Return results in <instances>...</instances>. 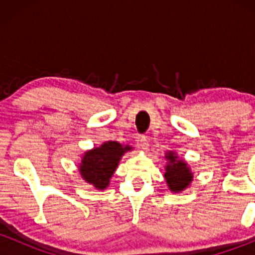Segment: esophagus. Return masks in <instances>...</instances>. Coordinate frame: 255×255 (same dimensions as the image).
Returning a JSON list of instances; mask_svg holds the SVG:
<instances>
[{
  "label": "esophagus",
  "mask_w": 255,
  "mask_h": 255,
  "mask_svg": "<svg viewBox=\"0 0 255 255\" xmlns=\"http://www.w3.org/2000/svg\"><path fill=\"white\" fill-rule=\"evenodd\" d=\"M137 142H139V146L142 148V150L147 151L148 150V140L146 136H140L139 140H137Z\"/></svg>",
  "instance_id": "obj_1"
}]
</instances>
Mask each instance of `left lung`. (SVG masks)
Returning <instances> with one entry per match:
<instances>
[{"instance_id":"1","label":"left lung","mask_w":255,"mask_h":255,"mask_svg":"<svg viewBox=\"0 0 255 255\" xmlns=\"http://www.w3.org/2000/svg\"><path fill=\"white\" fill-rule=\"evenodd\" d=\"M168 164L165 166L164 177L171 192H182L193 181V172L188 164L182 159H178L176 153L169 151L165 153Z\"/></svg>"}]
</instances>
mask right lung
Masks as SVG:
<instances>
[{"label":"right lung","instance_id":"1","mask_svg":"<svg viewBox=\"0 0 255 255\" xmlns=\"http://www.w3.org/2000/svg\"><path fill=\"white\" fill-rule=\"evenodd\" d=\"M130 150L131 146L129 145H121L119 141H107L99 147L86 151L79 164L81 177L96 189L103 191L109 186L110 178L118 168L121 157Z\"/></svg>","mask_w":255,"mask_h":255}]
</instances>
